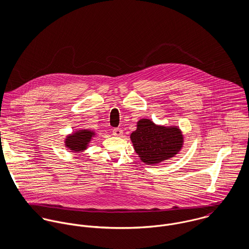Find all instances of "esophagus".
Returning a JSON list of instances; mask_svg holds the SVG:
<instances>
[{"instance_id": "34e87169", "label": "esophagus", "mask_w": 249, "mask_h": 249, "mask_svg": "<svg viewBox=\"0 0 249 249\" xmlns=\"http://www.w3.org/2000/svg\"><path fill=\"white\" fill-rule=\"evenodd\" d=\"M113 135L116 136V137H121L123 135V130L121 128L116 127V128L113 129Z\"/></svg>"}]
</instances>
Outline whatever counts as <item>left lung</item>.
Masks as SVG:
<instances>
[{
    "label": "left lung",
    "mask_w": 249,
    "mask_h": 249,
    "mask_svg": "<svg viewBox=\"0 0 249 249\" xmlns=\"http://www.w3.org/2000/svg\"><path fill=\"white\" fill-rule=\"evenodd\" d=\"M135 151L142 162L153 165L174 157L182 147L183 137L178 127H165L142 119L130 135Z\"/></svg>",
    "instance_id": "1"
}]
</instances>
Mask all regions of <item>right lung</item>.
Here are the masks:
<instances>
[{
  "instance_id": "add662e5",
  "label": "right lung",
  "mask_w": 249,
  "mask_h": 249,
  "mask_svg": "<svg viewBox=\"0 0 249 249\" xmlns=\"http://www.w3.org/2000/svg\"><path fill=\"white\" fill-rule=\"evenodd\" d=\"M94 135L93 131L82 129L73 133L71 136H68L66 139V146H68L72 151H80L86 148V145Z\"/></svg>"
}]
</instances>
